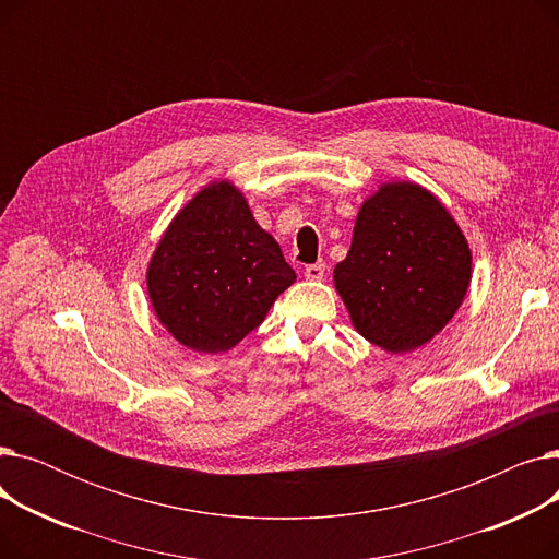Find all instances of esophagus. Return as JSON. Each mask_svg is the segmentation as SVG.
I'll list each match as a JSON object with an SVG mask.
<instances>
[{"label":"esophagus","instance_id":"obj_1","mask_svg":"<svg viewBox=\"0 0 559 559\" xmlns=\"http://www.w3.org/2000/svg\"><path fill=\"white\" fill-rule=\"evenodd\" d=\"M304 274H306L308 281H321V278H324V274H326V264L324 262L308 264V267L304 270Z\"/></svg>","mask_w":559,"mask_h":559}]
</instances>
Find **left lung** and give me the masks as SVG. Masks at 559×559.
I'll return each instance as SVG.
<instances>
[{
  "instance_id": "left-lung-1",
  "label": "left lung",
  "mask_w": 559,
  "mask_h": 559,
  "mask_svg": "<svg viewBox=\"0 0 559 559\" xmlns=\"http://www.w3.org/2000/svg\"><path fill=\"white\" fill-rule=\"evenodd\" d=\"M333 278L356 331L390 354H405L430 342L460 308L472 251L428 190L385 183L362 203Z\"/></svg>"
}]
</instances>
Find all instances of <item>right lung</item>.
Here are the masks:
<instances>
[{
    "mask_svg": "<svg viewBox=\"0 0 559 559\" xmlns=\"http://www.w3.org/2000/svg\"><path fill=\"white\" fill-rule=\"evenodd\" d=\"M295 278L242 192L217 181L171 219L146 287L160 324L176 340L201 354H219L258 329Z\"/></svg>",
    "mask_w": 559,
    "mask_h": 559,
    "instance_id": "1",
    "label": "right lung"
}]
</instances>
